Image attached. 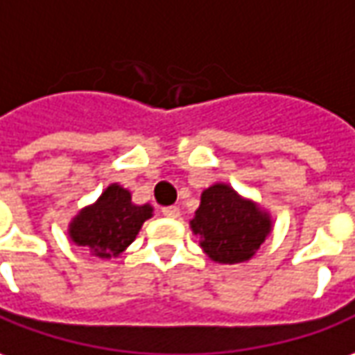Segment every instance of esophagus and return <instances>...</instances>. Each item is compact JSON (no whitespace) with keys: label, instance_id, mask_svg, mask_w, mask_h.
<instances>
[{"label":"esophagus","instance_id":"1","mask_svg":"<svg viewBox=\"0 0 355 355\" xmlns=\"http://www.w3.org/2000/svg\"><path fill=\"white\" fill-rule=\"evenodd\" d=\"M162 214L164 216H168V218H178V216H180V209H178V207H164Z\"/></svg>","mask_w":355,"mask_h":355}]
</instances>
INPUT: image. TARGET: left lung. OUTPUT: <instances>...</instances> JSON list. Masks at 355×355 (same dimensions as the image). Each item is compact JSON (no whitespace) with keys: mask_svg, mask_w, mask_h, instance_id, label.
<instances>
[{"mask_svg":"<svg viewBox=\"0 0 355 355\" xmlns=\"http://www.w3.org/2000/svg\"><path fill=\"white\" fill-rule=\"evenodd\" d=\"M191 228L212 261L236 265L255 255L270 232V218L255 202L241 199L228 185L216 183L202 191Z\"/></svg>","mask_w":355,"mask_h":355,"instance_id":"obj_1","label":"left lung"}]
</instances>
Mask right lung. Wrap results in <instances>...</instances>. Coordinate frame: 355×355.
Returning <instances> with one entry per match:
<instances>
[{
  "label": "right lung",
  "mask_w": 355,
  "mask_h": 355,
  "mask_svg": "<svg viewBox=\"0 0 355 355\" xmlns=\"http://www.w3.org/2000/svg\"><path fill=\"white\" fill-rule=\"evenodd\" d=\"M153 216V207H137L131 202V193L110 185L92 207L80 210L71 224V239L89 248L90 253L102 259L117 257L137 238L146 218Z\"/></svg>",
  "instance_id": "obj_1"
}]
</instances>
